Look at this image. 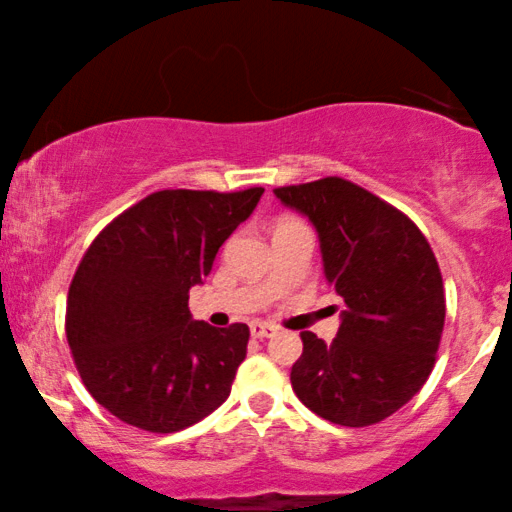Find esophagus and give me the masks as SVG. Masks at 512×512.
I'll use <instances>...</instances> for the list:
<instances>
[{
	"label": "esophagus",
	"instance_id": "obj_1",
	"mask_svg": "<svg viewBox=\"0 0 512 512\" xmlns=\"http://www.w3.org/2000/svg\"><path fill=\"white\" fill-rule=\"evenodd\" d=\"M249 331H251V335H254V338H270V335L277 333V328L263 324V321H254V324L249 326Z\"/></svg>",
	"mask_w": 512,
	"mask_h": 512
}]
</instances>
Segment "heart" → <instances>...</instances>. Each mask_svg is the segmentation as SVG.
Listing matches in <instances>:
<instances>
[{"mask_svg":"<svg viewBox=\"0 0 512 512\" xmlns=\"http://www.w3.org/2000/svg\"><path fill=\"white\" fill-rule=\"evenodd\" d=\"M293 223H300V221H296V219H289V216H284V219H279V221H277L275 230H279V228H286V226H293Z\"/></svg>","mask_w":512,"mask_h":512,"instance_id":"obj_1","label":"heart"}]
</instances>
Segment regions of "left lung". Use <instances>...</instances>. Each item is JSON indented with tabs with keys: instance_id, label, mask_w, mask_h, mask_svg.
<instances>
[{
	"instance_id": "obj_1",
	"label": "left lung",
	"mask_w": 512,
	"mask_h": 512,
	"mask_svg": "<svg viewBox=\"0 0 512 512\" xmlns=\"http://www.w3.org/2000/svg\"><path fill=\"white\" fill-rule=\"evenodd\" d=\"M319 233L324 275L345 300L331 345L300 333L291 384L312 412L370 426L401 410L429 380L445 324L436 256L415 223L340 177L275 188Z\"/></svg>"
}]
</instances>
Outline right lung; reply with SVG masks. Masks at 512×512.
Listing matches in <instances>:
<instances>
[{"mask_svg": "<svg viewBox=\"0 0 512 512\" xmlns=\"http://www.w3.org/2000/svg\"><path fill=\"white\" fill-rule=\"evenodd\" d=\"M261 195L258 186L151 193L83 254L67 293V342L90 396L121 422L174 433L230 396L249 326L195 321L188 291Z\"/></svg>", "mask_w": 512, "mask_h": 512, "instance_id": "add662e5", "label": "right lung"}]
</instances>
